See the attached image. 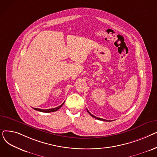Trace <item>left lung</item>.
Here are the masks:
<instances>
[{
	"instance_id": "obj_1",
	"label": "left lung",
	"mask_w": 157,
	"mask_h": 157,
	"mask_svg": "<svg viewBox=\"0 0 157 157\" xmlns=\"http://www.w3.org/2000/svg\"><path fill=\"white\" fill-rule=\"evenodd\" d=\"M86 110H87V111H88V113L90 114V115H91V116L92 117H94V118H96V119H97V120H102V121H111L110 120H105V119H102V118H98V117H95L94 116V115H93L92 114H91V113H90V112H89V111L86 109Z\"/></svg>"
}]
</instances>
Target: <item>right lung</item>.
<instances>
[{
    "label": "right lung",
    "mask_w": 157,
    "mask_h": 157,
    "mask_svg": "<svg viewBox=\"0 0 157 157\" xmlns=\"http://www.w3.org/2000/svg\"><path fill=\"white\" fill-rule=\"evenodd\" d=\"M64 104V102L61 104L60 105H59V107H57V108H52V109H38V108H33L34 109L40 111V112H43V113H51V112H54L57 111L58 109H59L63 105V104Z\"/></svg>",
    "instance_id": "1"
}]
</instances>
